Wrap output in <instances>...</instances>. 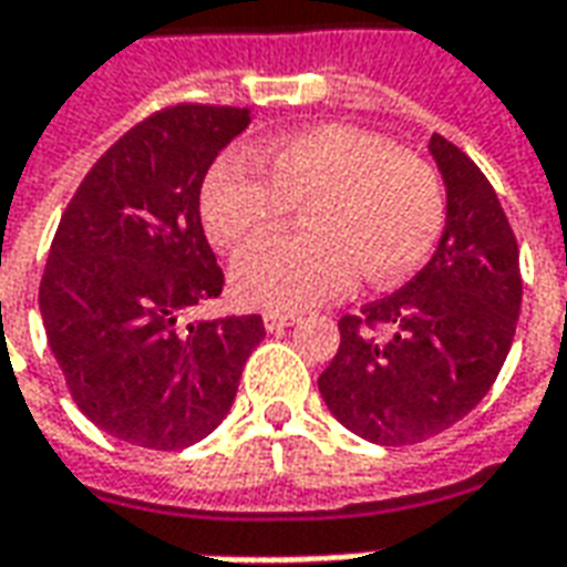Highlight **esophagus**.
Returning a JSON list of instances; mask_svg holds the SVG:
<instances>
[{
	"label": "esophagus",
	"mask_w": 567,
	"mask_h": 567,
	"mask_svg": "<svg viewBox=\"0 0 567 567\" xmlns=\"http://www.w3.org/2000/svg\"><path fill=\"white\" fill-rule=\"evenodd\" d=\"M298 322V316L291 313H264V326H267V332H285L288 326H295Z\"/></svg>",
	"instance_id": "obj_1"
}]
</instances>
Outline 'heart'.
Listing matches in <instances>:
<instances>
[{
  "label": "heart",
  "instance_id": "heart-1",
  "mask_svg": "<svg viewBox=\"0 0 567 567\" xmlns=\"http://www.w3.org/2000/svg\"><path fill=\"white\" fill-rule=\"evenodd\" d=\"M223 154L202 186V223L223 251L285 229L303 204L310 233L269 241L233 269L235 298L291 313L344 295L357 272L372 288L406 279L444 229V183L425 157L357 126H310L257 152Z\"/></svg>",
  "mask_w": 567,
  "mask_h": 567
}]
</instances>
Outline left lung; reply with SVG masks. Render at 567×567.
<instances>
[{"label":"left lung","mask_w":567,"mask_h":567,"mask_svg":"<svg viewBox=\"0 0 567 567\" xmlns=\"http://www.w3.org/2000/svg\"><path fill=\"white\" fill-rule=\"evenodd\" d=\"M446 186L441 245L410 282L341 316L319 375L332 415L381 446L429 441L468 415L506 363L522 310L518 241L468 154L431 136Z\"/></svg>","instance_id":"obj_1"}]
</instances>
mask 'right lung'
<instances>
[{"instance_id": "1", "label": "right lung", "mask_w": 567, "mask_h": 567, "mask_svg": "<svg viewBox=\"0 0 567 567\" xmlns=\"http://www.w3.org/2000/svg\"><path fill=\"white\" fill-rule=\"evenodd\" d=\"M248 123V107H164L95 161L61 214L40 282L45 338L80 413L126 444L207 437L267 334L257 313L186 322L223 291L202 183Z\"/></svg>"}]
</instances>
